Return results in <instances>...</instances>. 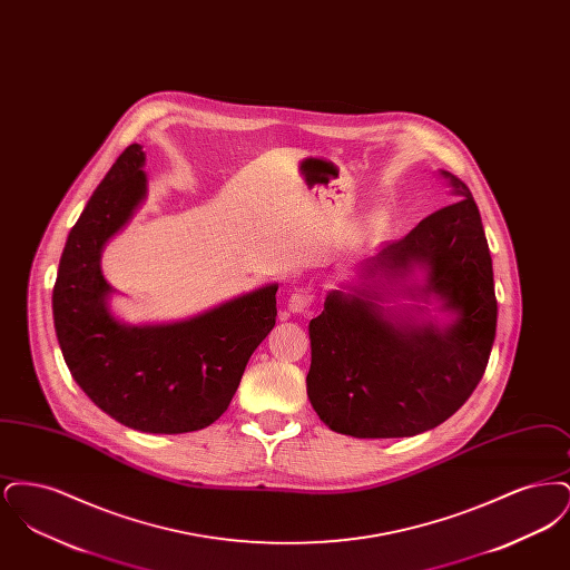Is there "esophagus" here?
<instances>
[{
  "mask_svg": "<svg viewBox=\"0 0 570 570\" xmlns=\"http://www.w3.org/2000/svg\"><path fill=\"white\" fill-rule=\"evenodd\" d=\"M309 303H312V295H309L307 291H303V288H295V291L288 295L286 307H288L293 314H301V312H305V309L309 307Z\"/></svg>",
  "mask_w": 570,
  "mask_h": 570,
  "instance_id": "obj_1",
  "label": "esophagus"
}]
</instances>
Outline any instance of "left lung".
Returning a JSON list of instances; mask_svg holds the SVG:
<instances>
[{
    "label": "left lung",
    "instance_id": "1",
    "mask_svg": "<svg viewBox=\"0 0 570 570\" xmlns=\"http://www.w3.org/2000/svg\"><path fill=\"white\" fill-rule=\"evenodd\" d=\"M440 177L458 203L356 265V284L331 291L309 321L307 397L337 434L434 430L485 374L498 321L488 239L472 191L449 170ZM395 296L415 303L386 306Z\"/></svg>",
    "mask_w": 570,
    "mask_h": 570
}]
</instances>
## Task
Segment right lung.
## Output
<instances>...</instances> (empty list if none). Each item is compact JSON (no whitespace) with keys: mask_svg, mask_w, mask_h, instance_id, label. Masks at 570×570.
<instances>
[{"mask_svg":"<svg viewBox=\"0 0 570 570\" xmlns=\"http://www.w3.org/2000/svg\"><path fill=\"white\" fill-rule=\"evenodd\" d=\"M142 166L145 151L135 142L72 226L55 279V333L72 379L96 406L138 432L186 434L226 412L249 356L275 326L277 284L177 323L119 321L102 252L147 198Z\"/></svg>","mask_w":570,"mask_h":570,"instance_id":"obj_1","label":"right lung"}]
</instances>
